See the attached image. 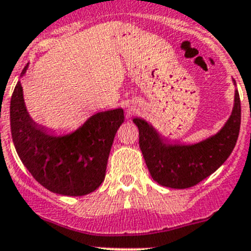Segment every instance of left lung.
Listing matches in <instances>:
<instances>
[{"label": "left lung", "mask_w": 251, "mask_h": 251, "mask_svg": "<svg viewBox=\"0 0 251 251\" xmlns=\"http://www.w3.org/2000/svg\"><path fill=\"white\" fill-rule=\"evenodd\" d=\"M140 131V148L154 181L170 188L193 187L227 160L240 128V100L235 91L231 118L217 135L192 146L165 144L156 131L142 119H133Z\"/></svg>", "instance_id": "obj_1"}]
</instances>
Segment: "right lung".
Instances as JSON below:
<instances>
[{"label": "right lung", "mask_w": 251, "mask_h": 251, "mask_svg": "<svg viewBox=\"0 0 251 251\" xmlns=\"http://www.w3.org/2000/svg\"><path fill=\"white\" fill-rule=\"evenodd\" d=\"M123 123V109L102 111L72 135L54 137L30 119L20 81L11 98V132L20 160L40 184L62 196H86L102 184Z\"/></svg>", "instance_id": "1"}]
</instances>
